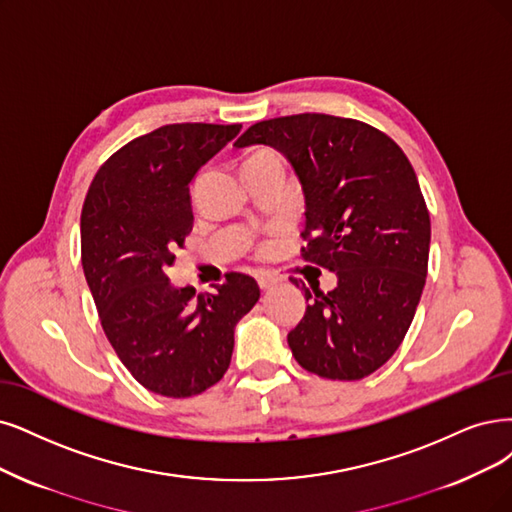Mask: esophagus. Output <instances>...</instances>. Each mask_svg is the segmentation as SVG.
I'll return each mask as SVG.
<instances>
[{"mask_svg":"<svg viewBox=\"0 0 512 512\" xmlns=\"http://www.w3.org/2000/svg\"><path fill=\"white\" fill-rule=\"evenodd\" d=\"M257 282H259V287L263 289V291H268V289H272L274 285H276V278L274 276H270V274H259L257 276Z\"/></svg>","mask_w":512,"mask_h":512,"instance_id":"34e87169","label":"esophagus"}]
</instances>
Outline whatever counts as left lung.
I'll return each mask as SVG.
<instances>
[{"label": "left lung", "mask_w": 512, "mask_h": 512, "mask_svg": "<svg viewBox=\"0 0 512 512\" xmlns=\"http://www.w3.org/2000/svg\"><path fill=\"white\" fill-rule=\"evenodd\" d=\"M249 145L287 158L306 202L301 257L337 276L327 293L301 282L312 304L287 337L295 361L327 380L371 375L401 346L428 270L430 217L407 156L373 126L327 113L257 122L234 143Z\"/></svg>", "instance_id": "8db88e82"}]
</instances>
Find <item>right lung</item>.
I'll list each match as a JSON object with an SVG mask.
<instances>
[{
	"label": "right lung",
	"mask_w": 512,
	"mask_h": 512,
	"mask_svg": "<svg viewBox=\"0 0 512 512\" xmlns=\"http://www.w3.org/2000/svg\"><path fill=\"white\" fill-rule=\"evenodd\" d=\"M240 128L160 126L118 149L84 200L82 266L103 331L132 377L170 399L221 380L238 320L259 299L255 278L240 272L200 295L166 276L194 227L189 185Z\"/></svg>",
	"instance_id": "right-lung-1"
}]
</instances>
